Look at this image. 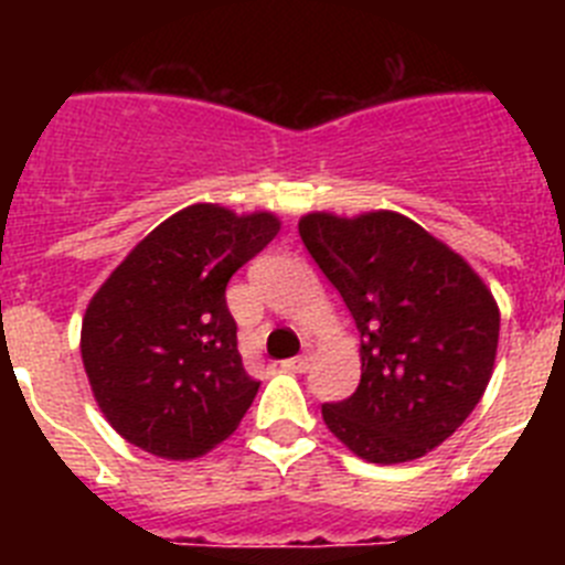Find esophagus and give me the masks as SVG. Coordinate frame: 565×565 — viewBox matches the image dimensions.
Wrapping results in <instances>:
<instances>
[{
	"mask_svg": "<svg viewBox=\"0 0 565 565\" xmlns=\"http://www.w3.org/2000/svg\"><path fill=\"white\" fill-rule=\"evenodd\" d=\"M311 353H299V356H294V359H286V362H282V367H286V371H291V373H306L308 367H311Z\"/></svg>",
	"mask_w": 565,
	"mask_h": 565,
	"instance_id": "1",
	"label": "esophagus"
}]
</instances>
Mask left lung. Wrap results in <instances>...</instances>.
Masks as SVG:
<instances>
[{
    "mask_svg": "<svg viewBox=\"0 0 565 565\" xmlns=\"http://www.w3.org/2000/svg\"><path fill=\"white\" fill-rule=\"evenodd\" d=\"M299 237L362 333V379L351 398L322 404L328 430L371 463L427 456L492 379L495 297L461 254L391 209L308 212Z\"/></svg>",
    "mask_w": 565,
    "mask_h": 565,
    "instance_id": "left-lung-1",
    "label": "left lung"
}]
</instances>
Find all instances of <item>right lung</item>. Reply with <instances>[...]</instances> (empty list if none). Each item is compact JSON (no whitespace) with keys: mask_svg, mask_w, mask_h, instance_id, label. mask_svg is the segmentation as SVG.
<instances>
[{"mask_svg":"<svg viewBox=\"0 0 565 565\" xmlns=\"http://www.w3.org/2000/svg\"><path fill=\"white\" fill-rule=\"evenodd\" d=\"M274 212L192 203L154 226L82 319V362L115 433L167 461L212 452L259 391L243 367L226 286L279 232Z\"/></svg>","mask_w":565,"mask_h":565,"instance_id":"add662e5","label":"right lung"}]
</instances>
